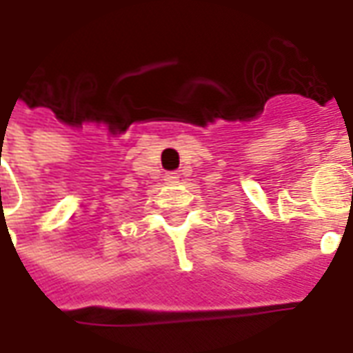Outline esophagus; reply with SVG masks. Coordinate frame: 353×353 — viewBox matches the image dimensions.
Segmentation results:
<instances>
[{"label":"esophagus","mask_w":353,"mask_h":353,"mask_svg":"<svg viewBox=\"0 0 353 353\" xmlns=\"http://www.w3.org/2000/svg\"><path fill=\"white\" fill-rule=\"evenodd\" d=\"M176 179H177L176 172H170V174H166V181H170V183H172V181H176Z\"/></svg>","instance_id":"obj_1"}]
</instances>
